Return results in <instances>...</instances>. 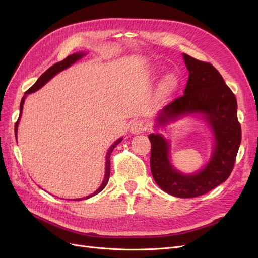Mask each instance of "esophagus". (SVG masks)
Masks as SVG:
<instances>
[{
    "label": "esophagus",
    "mask_w": 258,
    "mask_h": 258,
    "mask_svg": "<svg viewBox=\"0 0 258 258\" xmlns=\"http://www.w3.org/2000/svg\"><path fill=\"white\" fill-rule=\"evenodd\" d=\"M146 130H147L146 122L144 120H140V119L132 122L131 128H130V131L132 132V134H135V135L142 134V132H144Z\"/></svg>",
    "instance_id": "34e87169"
}]
</instances>
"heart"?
Returning a JSON list of instances; mask_svg holds the SVG:
<instances>
[{
    "instance_id": "obj_1",
    "label": "heart",
    "mask_w": 258,
    "mask_h": 258,
    "mask_svg": "<svg viewBox=\"0 0 258 258\" xmlns=\"http://www.w3.org/2000/svg\"><path fill=\"white\" fill-rule=\"evenodd\" d=\"M171 82H172V80H171L170 77H169V79H167V84H171Z\"/></svg>"
}]
</instances>
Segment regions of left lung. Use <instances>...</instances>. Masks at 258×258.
<instances>
[{
  "instance_id": "8db88e82",
  "label": "left lung",
  "mask_w": 258,
  "mask_h": 258,
  "mask_svg": "<svg viewBox=\"0 0 258 258\" xmlns=\"http://www.w3.org/2000/svg\"><path fill=\"white\" fill-rule=\"evenodd\" d=\"M189 71L184 95L160 111L158 126H165L182 114L200 113L213 131L215 145L208 165L195 174H183L169 160V143L161 135L148 136L151 170L160 188L178 198H194L214 189L231 173L241 143V126L237 116V99L220 72L209 62L184 53Z\"/></svg>"
}]
</instances>
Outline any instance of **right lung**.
Wrapping results in <instances>:
<instances>
[{
    "mask_svg": "<svg viewBox=\"0 0 258 258\" xmlns=\"http://www.w3.org/2000/svg\"><path fill=\"white\" fill-rule=\"evenodd\" d=\"M83 56H85V53H83V52H77V53L70 54V56H68L64 60H62V61L58 62V63L53 64V66L50 67L48 70H46V71L40 76V79H38V80L34 83V85L32 86V87H30V88L26 91V95H29V93H32V92H34V91L40 89L41 87H43V86H44L46 83H47L50 79H52V77H53L54 75L58 74V73L61 72V71H63L64 69L69 68L70 66H72V64L74 63V62H76L77 60H80ZM25 99H26V96L21 99V102H20V115H19V118H18L17 122L15 123V136H16V138H17L18 122H19V119H20L21 113H22V107H23V102H25ZM121 140H122L121 138L118 139L110 148H108V152H107V154H106V158H105V159H106V162H105V174H104V179H103L102 184H101V186L99 187V188H98L95 192L89 195V196H87L86 198L76 199L77 201L83 200V199H88V198H90V197H92V196H95V195L99 194V192H100L101 190H102V189L104 188V187L106 186V184H107V182H108V178H110V172H111V159H110L111 154H112L114 148L116 147V145H118V144L121 142Z\"/></svg>",
    "mask_w": 258,
    "mask_h": 258,
    "instance_id": "1",
    "label": "right lung"
}]
</instances>
